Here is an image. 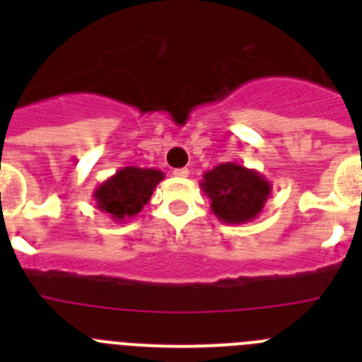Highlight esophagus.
Listing matches in <instances>:
<instances>
[{
    "label": "esophagus",
    "instance_id": "obj_1",
    "mask_svg": "<svg viewBox=\"0 0 362 362\" xmlns=\"http://www.w3.org/2000/svg\"><path fill=\"white\" fill-rule=\"evenodd\" d=\"M188 174H190V172H188V168H175L174 170L175 177H188Z\"/></svg>",
    "mask_w": 362,
    "mask_h": 362
}]
</instances>
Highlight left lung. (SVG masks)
Returning a JSON list of instances; mask_svg holds the SVG:
<instances>
[{
  "label": "left lung",
  "instance_id": "left-lung-1",
  "mask_svg": "<svg viewBox=\"0 0 362 362\" xmlns=\"http://www.w3.org/2000/svg\"><path fill=\"white\" fill-rule=\"evenodd\" d=\"M204 196L210 197L214 216L226 225L250 223L264 209L272 185L263 174L238 163H221L206 170L201 181Z\"/></svg>",
  "mask_w": 362,
  "mask_h": 362
}]
</instances>
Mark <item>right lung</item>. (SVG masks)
I'll list each match as a JSON object with an SVG mask.
<instances>
[{
	"instance_id": "add662e5",
	"label": "right lung",
	"mask_w": 362,
	"mask_h": 362,
	"mask_svg": "<svg viewBox=\"0 0 362 362\" xmlns=\"http://www.w3.org/2000/svg\"><path fill=\"white\" fill-rule=\"evenodd\" d=\"M165 174L156 168L124 166L94 190L95 206L116 223H127L141 212Z\"/></svg>"
}]
</instances>
